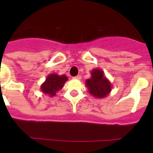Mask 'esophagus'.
<instances>
[{
    "label": "esophagus",
    "instance_id": "obj_1",
    "mask_svg": "<svg viewBox=\"0 0 153 153\" xmlns=\"http://www.w3.org/2000/svg\"><path fill=\"white\" fill-rule=\"evenodd\" d=\"M74 79H76V80H79V79H81V76L80 75H77L76 76H74V78H73Z\"/></svg>",
    "mask_w": 153,
    "mask_h": 153
}]
</instances>
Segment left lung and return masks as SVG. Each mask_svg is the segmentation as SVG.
<instances>
[{"instance_id":"left-lung-1","label":"left lung","mask_w":153,"mask_h":153,"mask_svg":"<svg viewBox=\"0 0 153 153\" xmlns=\"http://www.w3.org/2000/svg\"><path fill=\"white\" fill-rule=\"evenodd\" d=\"M86 86L90 94L97 98H105L112 90L110 81L104 75L100 69H93L91 71V77L86 80Z\"/></svg>"}]
</instances>
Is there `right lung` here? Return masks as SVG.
<instances>
[{
	"label": "right lung",
	"instance_id": "obj_1",
	"mask_svg": "<svg viewBox=\"0 0 153 153\" xmlns=\"http://www.w3.org/2000/svg\"><path fill=\"white\" fill-rule=\"evenodd\" d=\"M68 80L67 76L51 74L47 76L46 80L40 86V90L43 93L49 97H54L58 91L61 90L65 83Z\"/></svg>",
	"mask_w": 153,
	"mask_h": 153
}]
</instances>
